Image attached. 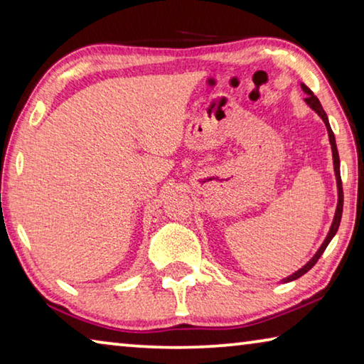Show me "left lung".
<instances>
[{
    "mask_svg": "<svg viewBox=\"0 0 364 364\" xmlns=\"http://www.w3.org/2000/svg\"><path fill=\"white\" fill-rule=\"evenodd\" d=\"M301 90L305 91L306 93V97L305 101L308 106H310L315 112L321 117L323 122L326 123V128H328V133H329V143H331V147H332V157H334V171H336V178H337V191H338V202H337V210H336V217H334V221H332L331 225V230H329V234L328 237L324 239V242L321 247H319V250L315 254V257L311 258L310 262H308L304 268H300L297 273H294L292 276H289V278L284 279V282H289V281H294V279H299L300 276H304L306 271H310L313 267H315L316 262L319 260V257L323 255V252L326 250V247H328L331 239L336 236V232L338 230V225H341V218H342V208H343V189H342V180H341V160H338V152H337V146H336V138H334V133H332L331 130V125H329V120H328V115H326V112L323 110V106L321 102H319L318 97L313 95V91L308 88L306 85L301 83Z\"/></svg>",
    "mask_w": 364,
    "mask_h": 364,
    "instance_id": "1",
    "label": "left lung"
}]
</instances>
